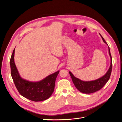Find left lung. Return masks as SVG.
<instances>
[{"label":"left lung","instance_id":"left-lung-1","mask_svg":"<svg viewBox=\"0 0 122 122\" xmlns=\"http://www.w3.org/2000/svg\"><path fill=\"white\" fill-rule=\"evenodd\" d=\"M100 36L103 42L108 45V44L105 42V41L104 40V38L102 37V36L101 35ZM108 52L110 57V67L105 74L103 75L102 77H100V78L94 80L86 81H82L76 78V77L74 76V75L71 72H69L70 76L71 77L73 83L74 84L77 89L80 92L84 94H91L95 93V92L101 89L104 86V85L106 83V82L108 81V80L109 79L112 70V57L111 56V54H110L109 47Z\"/></svg>","mask_w":122,"mask_h":122}]
</instances>
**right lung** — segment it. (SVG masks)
<instances>
[{
    "instance_id": "obj_1",
    "label": "right lung",
    "mask_w": 122,
    "mask_h": 122,
    "mask_svg": "<svg viewBox=\"0 0 122 122\" xmlns=\"http://www.w3.org/2000/svg\"><path fill=\"white\" fill-rule=\"evenodd\" d=\"M15 49L10 60L11 75L19 93L30 100L38 102L48 99L54 92L55 80L60 71H57L36 82L25 80L20 76L14 61Z\"/></svg>"
}]
</instances>
